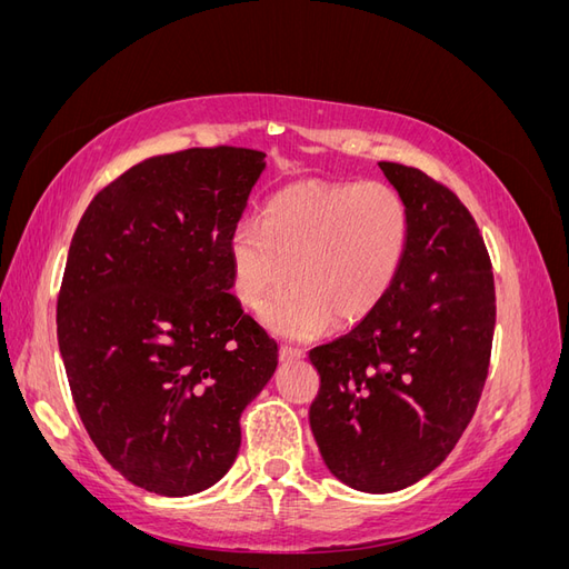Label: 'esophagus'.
<instances>
[{
  "instance_id": "34e87169",
  "label": "esophagus",
  "mask_w": 569,
  "mask_h": 569,
  "mask_svg": "<svg viewBox=\"0 0 569 569\" xmlns=\"http://www.w3.org/2000/svg\"><path fill=\"white\" fill-rule=\"evenodd\" d=\"M303 358V349L297 347H289V343H282L280 347V360H299Z\"/></svg>"
}]
</instances>
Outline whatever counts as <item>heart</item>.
I'll return each mask as SVG.
<instances>
[{
  "mask_svg": "<svg viewBox=\"0 0 569 569\" xmlns=\"http://www.w3.org/2000/svg\"><path fill=\"white\" fill-rule=\"evenodd\" d=\"M408 247V209L385 182L306 180L266 203L261 222L242 220L230 239L232 287L270 330L311 339L332 322L353 325L385 301Z\"/></svg>",
  "mask_w": 569,
  "mask_h": 569,
  "instance_id": "b5f03b06",
  "label": "heart"
}]
</instances>
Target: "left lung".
Listing matches in <instances>:
<instances>
[{
	"label": "left lung",
	"mask_w": 569,
	"mask_h": 569,
	"mask_svg": "<svg viewBox=\"0 0 569 569\" xmlns=\"http://www.w3.org/2000/svg\"><path fill=\"white\" fill-rule=\"evenodd\" d=\"M380 168L408 209L401 272L349 335L308 353L320 456L368 493L416 485L453 451L485 389L496 325L491 258L470 211L418 168Z\"/></svg>",
	"instance_id": "1"
}]
</instances>
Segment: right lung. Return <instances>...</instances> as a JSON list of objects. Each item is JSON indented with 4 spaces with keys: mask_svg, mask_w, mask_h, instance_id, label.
I'll use <instances>...</instances> for the list:
<instances>
[{
    "mask_svg": "<svg viewBox=\"0 0 569 569\" xmlns=\"http://www.w3.org/2000/svg\"><path fill=\"white\" fill-rule=\"evenodd\" d=\"M266 153L197 147L151 157L82 213L57 301L78 416L134 487H213L239 418L278 368V343L230 295V239Z\"/></svg>",
    "mask_w": 569,
    "mask_h": 569,
    "instance_id": "add662e5",
    "label": "right lung"
}]
</instances>
